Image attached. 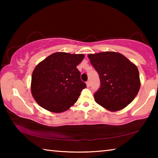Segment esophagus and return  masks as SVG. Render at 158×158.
<instances>
[{"instance_id": "obj_1", "label": "esophagus", "mask_w": 158, "mask_h": 158, "mask_svg": "<svg viewBox=\"0 0 158 158\" xmlns=\"http://www.w3.org/2000/svg\"><path fill=\"white\" fill-rule=\"evenodd\" d=\"M86 85H87V87H90V82L89 81H88L86 82Z\"/></svg>"}]
</instances>
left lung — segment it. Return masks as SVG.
Wrapping results in <instances>:
<instances>
[{"instance_id":"1","label":"left lung","mask_w":158,"mask_h":158,"mask_svg":"<svg viewBox=\"0 0 158 158\" xmlns=\"http://www.w3.org/2000/svg\"><path fill=\"white\" fill-rule=\"evenodd\" d=\"M98 72L100 87L95 93V101L109 111L121 110L132 102L140 89L138 68L122 55L105 52L88 55Z\"/></svg>"}]
</instances>
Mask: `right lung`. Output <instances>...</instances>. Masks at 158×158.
I'll use <instances>...</instances> for the list:
<instances>
[{
  "instance_id": "add662e5",
  "label": "right lung",
  "mask_w": 158,
  "mask_h": 158,
  "mask_svg": "<svg viewBox=\"0 0 158 158\" xmlns=\"http://www.w3.org/2000/svg\"><path fill=\"white\" fill-rule=\"evenodd\" d=\"M84 54L56 52L41 61L31 77V93L38 105L47 110L60 113L78 100L86 87L77 66Z\"/></svg>"
}]
</instances>
